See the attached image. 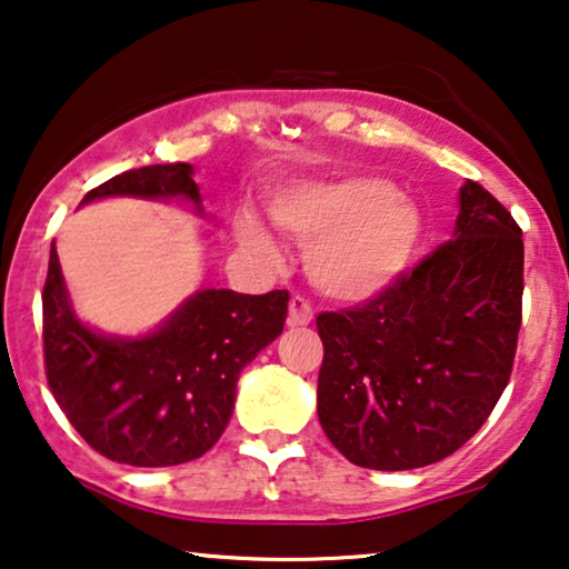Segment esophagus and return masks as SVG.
Instances as JSON below:
<instances>
[{
  "instance_id": "obj_1",
  "label": "esophagus",
  "mask_w": 569,
  "mask_h": 569,
  "mask_svg": "<svg viewBox=\"0 0 569 569\" xmlns=\"http://www.w3.org/2000/svg\"><path fill=\"white\" fill-rule=\"evenodd\" d=\"M311 319H315V311H311L309 301L303 299V296H293V299L288 301V325L303 327L309 325Z\"/></svg>"
}]
</instances>
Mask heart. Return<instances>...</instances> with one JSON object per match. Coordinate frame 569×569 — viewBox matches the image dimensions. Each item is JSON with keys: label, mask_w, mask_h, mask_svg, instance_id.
<instances>
[{"label": "heart", "mask_w": 569, "mask_h": 569, "mask_svg": "<svg viewBox=\"0 0 569 569\" xmlns=\"http://www.w3.org/2000/svg\"><path fill=\"white\" fill-rule=\"evenodd\" d=\"M270 216L307 247V270L327 296L371 301L389 291L420 250V208L381 178L303 182L270 203ZM237 239L260 262L278 260V244L252 213L239 216Z\"/></svg>", "instance_id": "1"}]
</instances>
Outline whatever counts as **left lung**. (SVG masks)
Returning <instances> with one entry per match:
<instances>
[{
	"label": "left lung",
	"mask_w": 569,
	"mask_h": 569,
	"mask_svg": "<svg viewBox=\"0 0 569 569\" xmlns=\"http://www.w3.org/2000/svg\"><path fill=\"white\" fill-rule=\"evenodd\" d=\"M521 237L513 216L467 180L451 242L366 307L317 317V415L348 461L428 467L490 418L521 330Z\"/></svg>",
	"instance_id": "obj_1"
}]
</instances>
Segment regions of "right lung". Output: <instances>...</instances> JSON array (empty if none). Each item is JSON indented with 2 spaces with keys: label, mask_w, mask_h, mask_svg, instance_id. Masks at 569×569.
I'll return each instance as SVG.
<instances>
[{
  "label": "right lung",
  "mask_w": 569,
  "mask_h": 569,
  "mask_svg": "<svg viewBox=\"0 0 569 569\" xmlns=\"http://www.w3.org/2000/svg\"><path fill=\"white\" fill-rule=\"evenodd\" d=\"M193 164H151L102 182L82 198L180 203L206 216ZM288 291L229 288L190 293L154 330L113 335L82 322L56 244L43 288L46 376L77 433L110 461L174 467L219 441L234 412L247 363L283 332Z\"/></svg>",
  "instance_id": "obj_1"
}]
</instances>
